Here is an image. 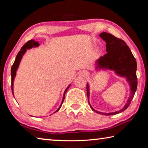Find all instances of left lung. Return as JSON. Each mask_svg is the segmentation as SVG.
<instances>
[{
    "instance_id": "1",
    "label": "left lung",
    "mask_w": 148,
    "mask_h": 148,
    "mask_svg": "<svg viewBox=\"0 0 148 148\" xmlns=\"http://www.w3.org/2000/svg\"><path fill=\"white\" fill-rule=\"evenodd\" d=\"M101 38L106 42L107 53L100 57L96 61V70H110L114 71L116 74L120 77L126 78L129 84L131 89V95L127 101V103L123 108L110 113H104L95 110L92 108L89 102V86L87 84V95L89 104L92 111L97 114L104 116H112L121 113L126 110L131 104L137 89L136 59L132 55L131 49L127 44L121 39L117 38L108 32H102L99 34Z\"/></svg>"
}]
</instances>
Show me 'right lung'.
<instances>
[{
  "label": "right lung",
  "mask_w": 148,
  "mask_h": 148,
  "mask_svg": "<svg viewBox=\"0 0 148 148\" xmlns=\"http://www.w3.org/2000/svg\"><path fill=\"white\" fill-rule=\"evenodd\" d=\"M39 43L38 42H36L34 41V40H29L27 42V43L24 45V46L21 47V50H20L19 52L18 53H17V56H16V60H15V61L14 62L13 65H12V69H11V77H12V93H13L14 95V79H15V77L16 76V72H17V70L18 69V67L19 66V64H20V62L21 61V59L22 57H23V55L26 53L27 51V49H31L32 47H38L39 46ZM71 84H70L69 86H68V87L65 89V91L64 92V94H63V97H62V102H61V104L60 105V106L59 107V108L57 109L56 112H54V113H56V112H58L59 110L61 108V107L62 104V102H63L64 100V96H65V93H66V92L67 91V90L69 88V87L71 86Z\"/></svg>",
  "instance_id": "obj_1"
}]
</instances>
